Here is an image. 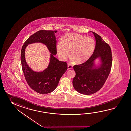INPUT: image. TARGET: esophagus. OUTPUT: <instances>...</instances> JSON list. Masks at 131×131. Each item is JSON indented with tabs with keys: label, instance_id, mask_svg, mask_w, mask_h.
I'll return each instance as SVG.
<instances>
[{
	"label": "esophagus",
	"instance_id": "34e87169",
	"mask_svg": "<svg viewBox=\"0 0 131 131\" xmlns=\"http://www.w3.org/2000/svg\"><path fill=\"white\" fill-rule=\"evenodd\" d=\"M72 69V66L71 64H68V66H67V70H71V69Z\"/></svg>",
	"mask_w": 131,
	"mask_h": 131
}]
</instances>
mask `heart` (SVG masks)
<instances>
[{"instance_id": "b5f03b06", "label": "heart", "mask_w": 131, "mask_h": 131, "mask_svg": "<svg viewBox=\"0 0 131 131\" xmlns=\"http://www.w3.org/2000/svg\"><path fill=\"white\" fill-rule=\"evenodd\" d=\"M95 47L94 40L77 34H67L56 45V51L61 60H66L69 55L75 62L82 64L93 54Z\"/></svg>"}]
</instances>
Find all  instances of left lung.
Segmentation results:
<instances>
[{
	"instance_id": "left-lung-1",
	"label": "left lung",
	"mask_w": 131,
	"mask_h": 131,
	"mask_svg": "<svg viewBox=\"0 0 131 131\" xmlns=\"http://www.w3.org/2000/svg\"><path fill=\"white\" fill-rule=\"evenodd\" d=\"M92 32L96 41L93 53L85 62L73 67L75 72L73 80V87L80 93L86 95L95 93L101 89L110 74L112 64L110 46L100 35ZM96 59L100 60L98 64L95 63Z\"/></svg>"
}]
</instances>
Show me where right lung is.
I'll use <instances>...</instances> for the list:
<instances>
[{"mask_svg": "<svg viewBox=\"0 0 131 131\" xmlns=\"http://www.w3.org/2000/svg\"><path fill=\"white\" fill-rule=\"evenodd\" d=\"M56 30L37 31L24 43L21 49V62L24 74L28 84L32 89L40 94H48L56 89L60 78L67 70V63L59 60L54 55L57 53ZM40 42L47 46L50 54L48 67L42 72H35L30 69L25 60V50L28 44Z\"/></svg>", "mask_w": 131, "mask_h": 131, "instance_id": "obj_1", "label": "right lung"}]
</instances>
